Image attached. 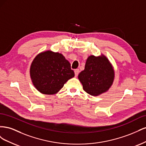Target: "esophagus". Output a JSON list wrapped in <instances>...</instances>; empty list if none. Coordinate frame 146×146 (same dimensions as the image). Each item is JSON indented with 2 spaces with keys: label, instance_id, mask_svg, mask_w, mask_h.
<instances>
[{
  "label": "esophagus",
  "instance_id": "1",
  "mask_svg": "<svg viewBox=\"0 0 146 146\" xmlns=\"http://www.w3.org/2000/svg\"><path fill=\"white\" fill-rule=\"evenodd\" d=\"M79 72H80V70H79V69H75V70H74L75 76H76V77H77V76H78V75Z\"/></svg>",
  "mask_w": 146,
  "mask_h": 146
}]
</instances>
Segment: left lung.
I'll use <instances>...</instances> for the list:
<instances>
[{
	"mask_svg": "<svg viewBox=\"0 0 146 146\" xmlns=\"http://www.w3.org/2000/svg\"><path fill=\"white\" fill-rule=\"evenodd\" d=\"M78 78L84 91L98 96L107 92L113 85L114 70L105 55H90L86 60L85 69L78 74Z\"/></svg>",
	"mask_w": 146,
	"mask_h": 146,
	"instance_id": "1",
	"label": "left lung"
}]
</instances>
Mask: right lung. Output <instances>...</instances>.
Instances as JSON below:
<instances>
[{
  "mask_svg": "<svg viewBox=\"0 0 146 146\" xmlns=\"http://www.w3.org/2000/svg\"><path fill=\"white\" fill-rule=\"evenodd\" d=\"M30 75L35 88L47 95L57 93L75 76L65 57L51 50L42 52L35 56L30 66Z\"/></svg>",
  "mask_w": 146,
  "mask_h": 146,
  "instance_id": "1",
  "label": "right lung"
}]
</instances>
